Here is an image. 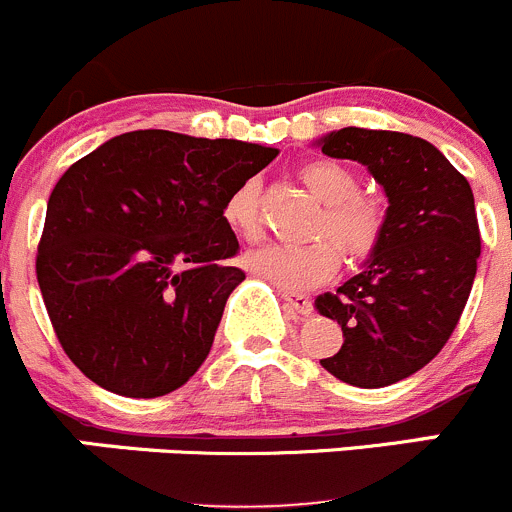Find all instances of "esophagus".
<instances>
[{"instance_id": "34e87169", "label": "esophagus", "mask_w": 512, "mask_h": 512, "mask_svg": "<svg viewBox=\"0 0 512 512\" xmlns=\"http://www.w3.org/2000/svg\"><path fill=\"white\" fill-rule=\"evenodd\" d=\"M281 298L286 301V306L291 308V311L298 313V316H311L313 303L308 296H303V293H293V291H281Z\"/></svg>"}]
</instances>
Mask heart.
<instances>
[{"label":"heart","instance_id":"1","mask_svg":"<svg viewBox=\"0 0 512 512\" xmlns=\"http://www.w3.org/2000/svg\"><path fill=\"white\" fill-rule=\"evenodd\" d=\"M301 181L321 204H326L313 229V239H331L348 263L366 261L386 231V209L381 201L358 194V176L331 159L308 161L301 169ZM224 221L241 239L256 241L261 236V201L254 179L239 184L226 196ZM244 263L249 271L283 291H303L328 281L336 273L338 256L328 244H276L251 251Z\"/></svg>","mask_w":512,"mask_h":512}]
</instances>
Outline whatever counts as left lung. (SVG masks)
Instances as JSON below:
<instances>
[{
  "label": "left lung",
  "mask_w": 512,
  "mask_h": 512,
  "mask_svg": "<svg viewBox=\"0 0 512 512\" xmlns=\"http://www.w3.org/2000/svg\"><path fill=\"white\" fill-rule=\"evenodd\" d=\"M316 146L366 166L388 199L378 249L336 293L316 298L343 331L321 366L351 386H391L433 361L458 326L480 256L473 191L430 141L401 131L346 126Z\"/></svg>",
  "instance_id": "obj_1"
}]
</instances>
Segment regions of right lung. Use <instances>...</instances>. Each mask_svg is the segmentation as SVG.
Masks as SVG:
<instances>
[{
	"label": "right lung",
	"mask_w": 512,
	"mask_h": 512,
	"mask_svg": "<svg viewBox=\"0 0 512 512\" xmlns=\"http://www.w3.org/2000/svg\"><path fill=\"white\" fill-rule=\"evenodd\" d=\"M278 151L164 129L104 141L47 204L37 281L74 366L126 398H159L206 361L239 239L224 201Z\"/></svg>",
	"instance_id": "1"
}]
</instances>
